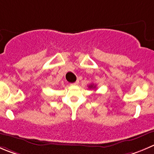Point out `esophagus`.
Returning a JSON list of instances; mask_svg holds the SVG:
<instances>
[{"label": "esophagus", "mask_w": 154, "mask_h": 154, "mask_svg": "<svg viewBox=\"0 0 154 154\" xmlns=\"http://www.w3.org/2000/svg\"><path fill=\"white\" fill-rule=\"evenodd\" d=\"M77 84V82H74V83H71V85H72V86H76Z\"/></svg>", "instance_id": "1"}]
</instances>
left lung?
<instances>
[{"label":"left lung","instance_id":"obj_1","mask_svg":"<svg viewBox=\"0 0 154 154\" xmlns=\"http://www.w3.org/2000/svg\"><path fill=\"white\" fill-rule=\"evenodd\" d=\"M89 89H95V86L91 84V85H89Z\"/></svg>","mask_w":154,"mask_h":154}]
</instances>
